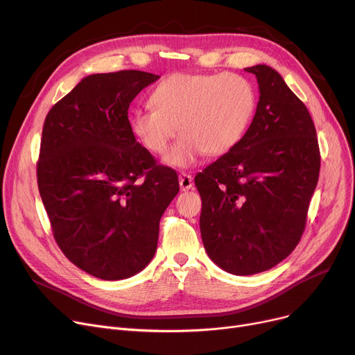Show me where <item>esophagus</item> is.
Segmentation results:
<instances>
[{"instance_id":"1","label":"esophagus","mask_w":355,"mask_h":355,"mask_svg":"<svg viewBox=\"0 0 355 355\" xmlns=\"http://www.w3.org/2000/svg\"><path fill=\"white\" fill-rule=\"evenodd\" d=\"M178 181H180L181 191H189V190L193 189V185H194L193 177L190 174H187V173H181L180 177H178Z\"/></svg>"}]
</instances>
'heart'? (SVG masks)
I'll list each match as a JSON object with an SVG mask.
<instances>
[{
    "label": "heart",
    "instance_id": "obj_1",
    "mask_svg": "<svg viewBox=\"0 0 355 355\" xmlns=\"http://www.w3.org/2000/svg\"><path fill=\"white\" fill-rule=\"evenodd\" d=\"M154 106L137 107L130 129L154 154L175 168H190L204 154L223 155L243 139L256 110V90L236 73L173 74L153 92Z\"/></svg>",
    "mask_w": 355,
    "mask_h": 355
}]
</instances>
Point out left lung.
Instances as JSON below:
<instances>
[{
  "instance_id": "left-lung-1",
  "label": "left lung",
  "mask_w": 355,
  "mask_h": 355,
  "mask_svg": "<svg viewBox=\"0 0 355 355\" xmlns=\"http://www.w3.org/2000/svg\"><path fill=\"white\" fill-rule=\"evenodd\" d=\"M245 70L259 83L254 118L243 139L194 180L204 249L240 276L272 269L300 243L321 165L302 101L275 69Z\"/></svg>"
}]
</instances>
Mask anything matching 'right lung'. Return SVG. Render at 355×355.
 Segmentation results:
<instances>
[{
	"label": "right lung",
	"instance_id": "1",
	"mask_svg": "<svg viewBox=\"0 0 355 355\" xmlns=\"http://www.w3.org/2000/svg\"><path fill=\"white\" fill-rule=\"evenodd\" d=\"M159 76L90 74L46 116L37 182L53 236L73 265L119 281L151 262L178 177L137 142L129 103Z\"/></svg>",
	"mask_w": 355,
	"mask_h": 355
}]
</instances>
